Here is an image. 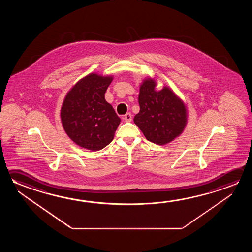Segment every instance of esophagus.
<instances>
[{
  "mask_svg": "<svg viewBox=\"0 0 252 252\" xmlns=\"http://www.w3.org/2000/svg\"><path fill=\"white\" fill-rule=\"evenodd\" d=\"M124 120L126 122H131V121H132V114H131L130 112L126 113V114L124 116Z\"/></svg>",
  "mask_w": 252,
  "mask_h": 252,
  "instance_id": "esophagus-1",
  "label": "esophagus"
}]
</instances>
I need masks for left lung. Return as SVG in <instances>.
I'll use <instances>...</instances> for the list:
<instances>
[{
    "mask_svg": "<svg viewBox=\"0 0 252 252\" xmlns=\"http://www.w3.org/2000/svg\"><path fill=\"white\" fill-rule=\"evenodd\" d=\"M152 79L144 81L139 94L140 112L133 121L147 140L163 145L178 137L186 125V109L172 91L164 87L155 91Z\"/></svg>",
    "mask_w": 252,
    "mask_h": 252,
    "instance_id": "1",
    "label": "left lung"
}]
</instances>
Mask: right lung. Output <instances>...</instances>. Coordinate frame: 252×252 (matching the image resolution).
Returning a JSON list of instances; mask_svg holds the SVG:
<instances>
[{
  "mask_svg": "<svg viewBox=\"0 0 252 252\" xmlns=\"http://www.w3.org/2000/svg\"><path fill=\"white\" fill-rule=\"evenodd\" d=\"M112 81L110 76L89 74L66 94L61 112L62 126L82 148L97 151L113 140L120 119L104 98Z\"/></svg>",
  "mask_w": 252,
  "mask_h": 252,
  "instance_id": "1",
  "label": "right lung"
}]
</instances>
